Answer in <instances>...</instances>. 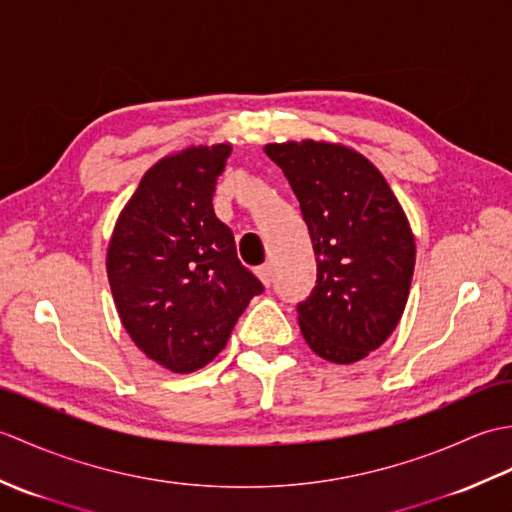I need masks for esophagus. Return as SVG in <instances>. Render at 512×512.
Returning a JSON list of instances; mask_svg holds the SVG:
<instances>
[{"label":"esophagus","instance_id":"obj_1","mask_svg":"<svg viewBox=\"0 0 512 512\" xmlns=\"http://www.w3.org/2000/svg\"><path fill=\"white\" fill-rule=\"evenodd\" d=\"M255 275H257L259 279H262L264 286H270V281H273V266H270V264L257 266V268H255Z\"/></svg>","mask_w":512,"mask_h":512}]
</instances>
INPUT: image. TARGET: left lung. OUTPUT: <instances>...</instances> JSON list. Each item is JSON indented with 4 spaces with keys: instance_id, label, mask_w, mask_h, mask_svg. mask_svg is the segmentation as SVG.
<instances>
[{
    "instance_id": "obj_1",
    "label": "left lung",
    "mask_w": 512,
    "mask_h": 512,
    "mask_svg": "<svg viewBox=\"0 0 512 512\" xmlns=\"http://www.w3.org/2000/svg\"><path fill=\"white\" fill-rule=\"evenodd\" d=\"M264 151L295 191L317 255V286L297 306L303 339L325 361H361L405 310L416 264L407 215L383 173L350 147L288 140Z\"/></svg>"
}]
</instances>
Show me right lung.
Instances as JSON below:
<instances>
[{
	"instance_id": "right-lung-1",
	"label": "right lung",
	"mask_w": 512,
	"mask_h": 512,
	"mask_svg": "<svg viewBox=\"0 0 512 512\" xmlns=\"http://www.w3.org/2000/svg\"><path fill=\"white\" fill-rule=\"evenodd\" d=\"M228 156L231 145H200L158 160L118 215L107 248V277L127 334L176 374L211 363L248 301L264 292L213 211Z\"/></svg>"
}]
</instances>
